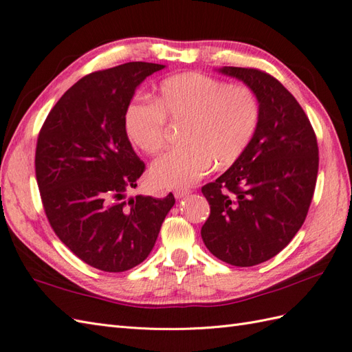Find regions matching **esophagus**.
Returning a JSON list of instances; mask_svg holds the SVG:
<instances>
[{"mask_svg": "<svg viewBox=\"0 0 352 352\" xmlns=\"http://www.w3.org/2000/svg\"><path fill=\"white\" fill-rule=\"evenodd\" d=\"M188 193H190L188 188H177L175 192H174V196H175L177 199H183V197L187 196Z\"/></svg>", "mask_w": 352, "mask_h": 352, "instance_id": "1", "label": "esophagus"}]
</instances>
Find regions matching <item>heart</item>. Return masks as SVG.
<instances>
[{
	"mask_svg": "<svg viewBox=\"0 0 352 352\" xmlns=\"http://www.w3.org/2000/svg\"><path fill=\"white\" fill-rule=\"evenodd\" d=\"M165 120L186 124L183 147L156 159L150 178L159 187L184 188L217 168L232 165L252 142L259 122V102L245 85L190 72L159 85L153 103H134L125 113L129 140L147 155L165 146Z\"/></svg>",
	"mask_w": 352,
	"mask_h": 352,
	"instance_id": "obj_1",
	"label": "heart"
}]
</instances>
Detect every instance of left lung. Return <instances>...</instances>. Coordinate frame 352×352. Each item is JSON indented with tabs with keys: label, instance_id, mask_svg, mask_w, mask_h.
<instances>
[{
	"label": "left lung",
	"instance_id": "left-lung-1",
	"mask_svg": "<svg viewBox=\"0 0 352 352\" xmlns=\"http://www.w3.org/2000/svg\"><path fill=\"white\" fill-rule=\"evenodd\" d=\"M259 102L252 142L226 173L202 187L210 214L200 234L209 252L236 267L276 256L302 227L313 200L318 146L296 98L258 69L224 66Z\"/></svg>",
	"mask_w": 352,
	"mask_h": 352
}]
</instances>
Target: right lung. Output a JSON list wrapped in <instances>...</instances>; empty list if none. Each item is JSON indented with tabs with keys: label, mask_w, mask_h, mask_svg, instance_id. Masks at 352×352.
<instances>
[{
	"label": "right lung",
	"mask_w": 352,
	"mask_h": 352,
	"mask_svg": "<svg viewBox=\"0 0 352 352\" xmlns=\"http://www.w3.org/2000/svg\"><path fill=\"white\" fill-rule=\"evenodd\" d=\"M165 65L129 62L70 87L39 131L35 174L54 233L85 264L107 273L138 265L153 249L174 195H137L144 164L129 143L125 113L137 87Z\"/></svg>",
	"instance_id": "obj_1"
}]
</instances>
